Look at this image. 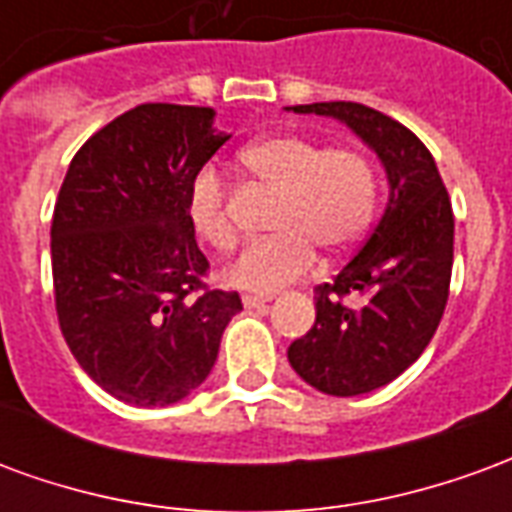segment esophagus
<instances>
[{
  "instance_id": "obj_1",
  "label": "esophagus",
  "mask_w": 512,
  "mask_h": 512,
  "mask_svg": "<svg viewBox=\"0 0 512 512\" xmlns=\"http://www.w3.org/2000/svg\"><path fill=\"white\" fill-rule=\"evenodd\" d=\"M244 307H249V310H255V307H266L268 301H271V296H244Z\"/></svg>"
}]
</instances>
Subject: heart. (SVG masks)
I'll use <instances>...</instances> for the list:
<instances>
[{
	"instance_id": "obj_1",
	"label": "heart",
	"mask_w": 512,
	"mask_h": 512,
	"mask_svg": "<svg viewBox=\"0 0 512 512\" xmlns=\"http://www.w3.org/2000/svg\"><path fill=\"white\" fill-rule=\"evenodd\" d=\"M244 175L277 194L271 235L244 246L224 266L227 285L274 293L301 279L315 263V246L345 252L365 235L376 211V169L351 147H323L310 136L277 134L257 139L238 156ZM186 216L213 249L233 244L227 191L211 169L191 180Z\"/></svg>"
}]
</instances>
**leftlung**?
I'll return each instance as SVG.
<instances>
[{
  "label": "left lung",
  "instance_id": "left-lung-1",
  "mask_svg": "<svg viewBox=\"0 0 512 512\" xmlns=\"http://www.w3.org/2000/svg\"><path fill=\"white\" fill-rule=\"evenodd\" d=\"M334 117L381 161L389 200L362 249L315 288V326L290 367L323 395L354 397L395 381L428 348L450 296V194L430 150L406 126L354 101L288 106Z\"/></svg>",
  "mask_w": 512,
  "mask_h": 512
}]
</instances>
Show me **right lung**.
Masks as SVG:
<instances>
[{"label": "right lung", "instance_id": "add662e5", "mask_svg": "<svg viewBox=\"0 0 512 512\" xmlns=\"http://www.w3.org/2000/svg\"><path fill=\"white\" fill-rule=\"evenodd\" d=\"M211 106L142 104L73 156L51 222L65 343L131 406H169L208 378L238 293L208 290L186 197L230 139Z\"/></svg>", "mask_w": 512, "mask_h": 512}]
</instances>
